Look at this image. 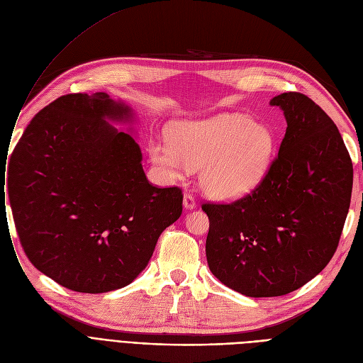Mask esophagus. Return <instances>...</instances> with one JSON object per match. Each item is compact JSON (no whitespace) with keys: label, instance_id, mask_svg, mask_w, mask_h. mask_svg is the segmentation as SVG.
Segmentation results:
<instances>
[{"label":"esophagus","instance_id":"obj_1","mask_svg":"<svg viewBox=\"0 0 363 363\" xmlns=\"http://www.w3.org/2000/svg\"><path fill=\"white\" fill-rule=\"evenodd\" d=\"M183 206H184L186 209H194V208L196 206L195 198L191 196V195H189V194H186L184 198H183Z\"/></svg>","mask_w":363,"mask_h":363}]
</instances>
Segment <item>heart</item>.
<instances>
[{"instance_id": "1", "label": "heart", "mask_w": 363, "mask_h": 363, "mask_svg": "<svg viewBox=\"0 0 363 363\" xmlns=\"http://www.w3.org/2000/svg\"><path fill=\"white\" fill-rule=\"evenodd\" d=\"M168 135L169 139H152L147 145L157 173L174 182L201 169L202 190L220 201L239 199L257 189L277 147L269 127L238 114L177 121Z\"/></svg>"}]
</instances>
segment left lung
I'll list each match as a JSON object with an SVG mask.
<instances>
[{
	"label": "left lung",
	"instance_id": "left-lung-1",
	"mask_svg": "<svg viewBox=\"0 0 363 363\" xmlns=\"http://www.w3.org/2000/svg\"><path fill=\"white\" fill-rule=\"evenodd\" d=\"M287 129L261 184L231 203H203L206 261L227 287L274 297L311 281L331 261L347 217L353 165L327 113L299 92L269 101Z\"/></svg>",
	"mask_w": 363,
	"mask_h": 363
}]
</instances>
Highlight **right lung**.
<instances>
[{
    "label": "right lung",
    "instance_id": "obj_1",
    "mask_svg": "<svg viewBox=\"0 0 363 363\" xmlns=\"http://www.w3.org/2000/svg\"><path fill=\"white\" fill-rule=\"evenodd\" d=\"M110 120L132 121L133 111L105 92L60 96L11 155L9 196L26 257L79 293L130 284L183 211L182 189L149 183L139 145Z\"/></svg>",
    "mask_w": 363,
    "mask_h": 363
}]
</instances>
